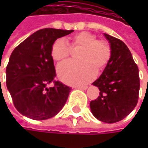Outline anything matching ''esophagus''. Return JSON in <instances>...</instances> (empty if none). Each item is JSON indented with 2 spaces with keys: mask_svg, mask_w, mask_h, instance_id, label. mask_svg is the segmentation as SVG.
I'll return each mask as SVG.
<instances>
[{
  "mask_svg": "<svg viewBox=\"0 0 148 148\" xmlns=\"http://www.w3.org/2000/svg\"><path fill=\"white\" fill-rule=\"evenodd\" d=\"M87 86H74L75 89H80V90H86L87 89Z\"/></svg>",
  "mask_w": 148,
  "mask_h": 148,
  "instance_id": "esophagus-1",
  "label": "esophagus"
}]
</instances>
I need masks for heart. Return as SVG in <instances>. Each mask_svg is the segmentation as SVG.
<instances>
[{
	"instance_id": "b5f03b06",
	"label": "heart",
	"mask_w": 148,
	"mask_h": 148,
	"mask_svg": "<svg viewBox=\"0 0 148 148\" xmlns=\"http://www.w3.org/2000/svg\"><path fill=\"white\" fill-rule=\"evenodd\" d=\"M73 48H81L78 58L80 61H68L57 67L59 78L70 85H83L89 82L95 73L102 71L108 64L111 50L109 44L88 32H81L69 38ZM71 48L63 38L55 41L51 47V56L56 62L67 59Z\"/></svg>"
}]
</instances>
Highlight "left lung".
I'll list each match as a JSON object with an SVG mask.
<instances>
[{"mask_svg": "<svg viewBox=\"0 0 148 148\" xmlns=\"http://www.w3.org/2000/svg\"><path fill=\"white\" fill-rule=\"evenodd\" d=\"M111 50L110 59L92 85L100 92L90 108L99 121L114 123L125 118L136 106L140 90L139 69L123 41L103 33Z\"/></svg>", "mask_w": 148, "mask_h": 148, "instance_id": "1", "label": "left lung"}]
</instances>
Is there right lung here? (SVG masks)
I'll use <instances>...</instances> for the list:
<instances>
[{"mask_svg":"<svg viewBox=\"0 0 148 148\" xmlns=\"http://www.w3.org/2000/svg\"><path fill=\"white\" fill-rule=\"evenodd\" d=\"M73 30L41 29L12 52L6 69L7 87L17 110L33 120L56 116L64 106L71 88L55 81L56 70L51 56L55 41ZM52 81L53 88L47 86Z\"/></svg>","mask_w":148,"mask_h":148,"instance_id":"1","label":"right lung"}]
</instances>
